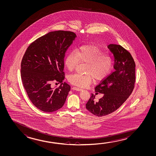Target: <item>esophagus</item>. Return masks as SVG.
Wrapping results in <instances>:
<instances>
[{"label":"esophagus","mask_w":156,"mask_h":156,"mask_svg":"<svg viewBox=\"0 0 156 156\" xmlns=\"http://www.w3.org/2000/svg\"><path fill=\"white\" fill-rule=\"evenodd\" d=\"M73 90H75L77 91H81L82 90V89L80 88H78V87H74L72 88Z\"/></svg>","instance_id":"esophagus-1"}]
</instances>
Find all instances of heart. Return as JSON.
<instances>
[{"mask_svg":"<svg viewBox=\"0 0 156 156\" xmlns=\"http://www.w3.org/2000/svg\"><path fill=\"white\" fill-rule=\"evenodd\" d=\"M80 62L87 63V74H74L70 75L68 81L70 83L80 87H87L93 81L105 79L109 74L114 63L112 54L103 51L96 45H83L75 51H71L66 58V67L69 71L76 68Z\"/></svg>","mask_w":156,"mask_h":156,"instance_id":"b5f03b06","label":"heart"}]
</instances>
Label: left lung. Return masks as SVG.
I'll return each mask as SVG.
<instances>
[{
    "instance_id": "8db88e82",
    "label": "left lung",
    "mask_w": 156,
    "mask_h": 156,
    "mask_svg": "<svg viewBox=\"0 0 156 156\" xmlns=\"http://www.w3.org/2000/svg\"><path fill=\"white\" fill-rule=\"evenodd\" d=\"M108 48L114 55L115 71L95 88V92L103 94L102 98L96 101L91 94L86 104L87 109L98 117L118 109L133 92L136 81V65L131 54L119 44H110Z\"/></svg>"
}]
</instances>
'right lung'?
I'll return each mask as SVG.
<instances>
[{
    "mask_svg": "<svg viewBox=\"0 0 156 156\" xmlns=\"http://www.w3.org/2000/svg\"><path fill=\"white\" fill-rule=\"evenodd\" d=\"M76 35L73 32H50L30 44L21 63L24 88L33 104L44 112H53L63 107L70 86L65 79L64 58ZM61 83L51 88V82Z\"/></svg>",
    "mask_w": 156,
    "mask_h": 156,
    "instance_id": "obj_1",
    "label": "right lung"
}]
</instances>
